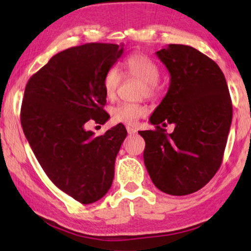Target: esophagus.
Listing matches in <instances>:
<instances>
[{
    "label": "esophagus",
    "instance_id": "esophagus-1",
    "mask_svg": "<svg viewBox=\"0 0 251 251\" xmlns=\"http://www.w3.org/2000/svg\"><path fill=\"white\" fill-rule=\"evenodd\" d=\"M126 129H127L128 134H131V135L137 133V129H135L134 127H132V126H127V127H126Z\"/></svg>",
    "mask_w": 251,
    "mask_h": 251
}]
</instances>
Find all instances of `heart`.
Returning a JSON list of instances; mask_svg holds the SVG:
<instances>
[{"label":"heart","instance_id":"1","mask_svg":"<svg viewBox=\"0 0 251 251\" xmlns=\"http://www.w3.org/2000/svg\"><path fill=\"white\" fill-rule=\"evenodd\" d=\"M123 73L125 75L134 76L142 80L144 83L143 93L150 98H153L158 93L157 82L160 76V70L151 57L144 54L133 53L124 60L122 63ZM120 73L116 68H109L102 79V89L108 99H114L118 87L120 85ZM148 113V107L143 103L122 102L111 109L112 119L117 123L133 125L139 118Z\"/></svg>","mask_w":251,"mask_h":251}]
</instances>
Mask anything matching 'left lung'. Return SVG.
Here are the masks:
<instances>
[{
    "label": "left lung",
    "mask_w": 251,
    "mask_h": 251,
    "mask_svg": "<svg viewBox=\"0 0 251 251\" xmlns=\"http://www.w3.org/2000/svg\"><path fill=\"white\" fill-rule=\"evenodd\" d=\"M170 73V86L150 123L140 131L144 163L160 191L194 194L220 169L232 120V103L223 72L194 47L169 45L158 50ZM169 123L175 126L166 134Z\"/></svg>",
    "instance_id": "8db88e82"
}]
</instances>
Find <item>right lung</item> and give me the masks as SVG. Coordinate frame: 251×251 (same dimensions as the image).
Listing matches in <instances>:
<instances>
[{"mask_svg":"<svg viewBox=\"0 0 251 251\" xmlns=\"http://www.w3.org/2000/svg\"><path fill=\"white\" fill-rule=\"evenodd\" d=\"M123 46L86 43L54 55L28 80L21 125L36 159L61 191L82 204L99 201L114 178V163L125 126L96 137L89 119L105 124L102 79L122 56Z\"/></svg>","mask_w":251,"mask_h":251,"instance_id":"1","label":"right lung"}]
</instances>
